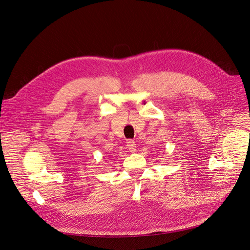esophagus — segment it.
Segmentation results:
<instances>
[{
    "label": "esophagus",
    "instance_id": "34e87169",
    "mask_svg": "<svg viewBox=\"0 0 250 250\" xmlns=\"http://www.w3.org/2000/svg\"><path fill=\"white\" fill-rule=\"evenodd\" d=\"M126 144H127L126 146H127V147L129 149V152L134 153L136 151V144H135L134 141H132V139H129V141H127Z\"/></svg>",
    "mask_w": 250,
    "mask_h": 250
}]
</instances>
